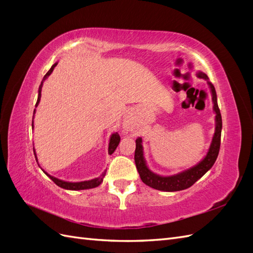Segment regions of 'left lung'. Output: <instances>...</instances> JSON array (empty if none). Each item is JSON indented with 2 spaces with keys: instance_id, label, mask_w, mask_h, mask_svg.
Returning a JSON list of instances; mask_svg holds the SVG:
<instances>
[{
  "instance_id": "8db88e82",
  "label": "left lung",
  "mask_w": 253,
  "mask_h": 253,
  "mask_svg": "<svg viewBox=\"0 0 253 253\" xmlns=\"http://www.w3.org/2000/svg\"><path fill=\"white\" fill-rule=\"evenodd\" d=\"M196 76L198 78L205 79L207 83H208L211 90V96H212L213 111L215 113V132H214L210 148L208 152H207L204 159H202L200 163L196 164L192 168H189V169L174 175L162 176L152 172L148 168L143 156L142 138L141 137H138V138L136 139V150H135V156H134L136 168H137V171H138L140 175L141 180L145 183V185L153 189L166 191V192H175V191L188 189L211 169L217 158L219 147H220V134H221V126H223V124H221V115L217 105L216 91H215V88H214L213 84L209 81L208 76H207L205 73L200 71L197 72Z\"/></svg>"
}]
</instances>
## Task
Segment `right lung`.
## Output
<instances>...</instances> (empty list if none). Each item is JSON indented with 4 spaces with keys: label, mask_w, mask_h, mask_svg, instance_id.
<instances>
[{
    "label": "right lung",
    "mask_w": 253,
    "mask_h": 253,
    "mask_svg": "<svg viewBox=\"0 0 253 253\" xmlns=\"http://www.w3.org/2000/svg\"><path fill=\"white\" fill-rule=\"evenodd\" d=\"M57 64H58V62H56L55 64H53V65L50 67V70L46 73V75L44 76V78H43V80H42V82H41V84H40V86H39V91H38V100H37V103H36V108H37L38 104H39V102H40V99H41V90H42V86H43V82L48 78V76L52 73L53 68L56 67ZM35 113H36V110L34 111V115H35ZM32 126H33V128H34V121H33V124H32ZM119 142H120V136H119V134H118V133H113V134L111 135L110 143H109V154H110V155H112L113 153H114V151L116 150V148L118 147ZM34 153H35V156H36V160H38L35 149H34ZM38 165H39V164H38ZM41 169H42V168H41ZM42 171H43L45 174H46V175L48 176V177H49L53 182H55L57 186H59L60 188H63V189H66V190H73V191L93 189V188L98 187V186L100 185V183L103 181V178H104V176H105V172H106V171H104L100 176H99V177H96V178H94V179L84 180V181H79V182H72V181H65V180H62V179H59V178H57V177H53V176L49 175L47 172H45L43 169H42Z\"/></svg>",
    "instance_id": "1"
}]
</instances>
